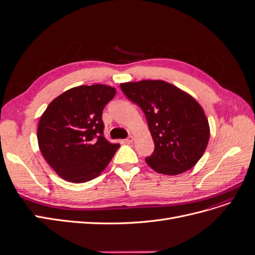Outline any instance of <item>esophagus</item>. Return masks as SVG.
I'll list each match as a JSON object with an SVG mask.
<instances>
[{
    "label": "esophagus",
    "instance_id": "34e87169",
    "mask_svg": "<svg viewBox=\"0 0 255 255\" xmlns=\"http://www.w3.org/2000/svg\"><path fill=\"white\" fill-rule=\"evenodd\" d=\"M133 140H134V138H133V136L132 135H129L127 139H126V141H127V143H132L133 142Z\"/></svg>",
    "mask_w": 255,
    "mask_h": 255
}]
</instances>
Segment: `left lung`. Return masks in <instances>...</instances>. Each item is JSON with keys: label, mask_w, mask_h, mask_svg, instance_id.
Listing matches in <instances>:
<instances>
[{"label": "left lung", "mask_w": 255, "mask_h": 255, "mask_svg": "<svg viewBox=\"0 0 255 255\" xmlns=\"http://www.w3.org/2000/svg\"><path fill=\"white\" fill-rule=\"evenodd\" d=\"M120 88L145 115L155 145L145 163L168 175L194 167L210 139V126L201 105L164 81L128 82L120 84Z\"/></svg>", "instance_id": "obj_1"}]
</instances>
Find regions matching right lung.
<instances>
[{"label":"right lung","instance_id":"add662e5","mask_svg":"<svg viewBox=\"0 0 255 255\" xmlns=\"http://www.w3.org/2000/svg\"><path fill=\"white\" fill-rule=\"evenodd\" d=\"M116 95L106 85H82L48 105L39 120L40 152L60 177L73 183L95 179L110 164L119 143L104 137L103 109Z\"/></svg>","mask_w":255,"mask_h":255}]
</instances>
